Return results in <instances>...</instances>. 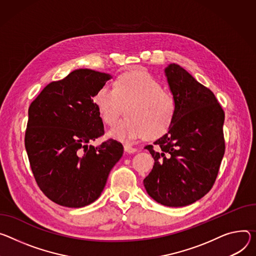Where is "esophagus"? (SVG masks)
<instances>
[{
    "label": "esophagus",
    "mask_w": 256,
    "mask_h": 256,
    "mask_svg": "<svg viewBox=\"0 0 256 256\" xmlns=\"http://www.w3.org/2000/svg\"><path fill=\"white\" fill-rule=\"evenodd\" d=\"M124 151L128 152V153H134L136 151V148H134L132 145H128V144H126L124 146Z\"/></svg>",
    "instance_id": "34e87169"
}]
</instances>
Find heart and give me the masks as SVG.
Listing matches in <instances>:
<instances>
[{
	"label": "heart",
	"mask_w": 256,
	"mask_h": 256,
	"mask_svg": "<svg viewBox=\"0 0 256 256\" xmlns=\"http://www.w3.org/2000/svg\"><path fill=\"white\" fill-rule=\"evenodd\" d=\"M95 106L102 120L112 126L118 120L124 107L128 118L116 124L108 136L120 141L152 138L164 134L176 114V100L162 90L160 82L147 72L120 76L114 88L104 84L94 96Z\"/></svg>",
	"instance_id": "b5f03b06"
}]
</instances>
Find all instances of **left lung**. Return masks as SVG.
<instances>
[{
    "instance_id": "left-lung-1",
    "label": "left lung",
    "mask_w": 256,
    "mask_h": 256,
    "mask_svg": "<svg viewBox=\"0 0 256 256\" xmlns=\"http://www.w3.org/2000/svg\"><path fill=\"white\" fill-rule=\"evenodd\" d=\"M164 72L176 114L155 148L145 147L154 166L144 186L156 202L182 207L201 199L216 182L224 154V112L214 92L180 65L172 63Z\"/></svg>"
}]
</instances>
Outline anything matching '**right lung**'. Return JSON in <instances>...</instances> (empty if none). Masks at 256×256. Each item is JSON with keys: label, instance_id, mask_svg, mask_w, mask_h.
I'll list each match as a JSON object with an SVG mask.
<instances>
[{"label": "right lung", "instance_id": "1", "mask_svg": "<svg viewBox=\"0 0 256 256\" xmlns=\"http://www.w3.org/2000/svg\"><path fill=\"white\" fill-rule=\"evenodd\" d=\"M110 78L76 69L44 86L28 108L24 143L30 168L42 192L59 205L80 208L96 201L124 154L113 138L90 145L104 134L92 98Z\"/></svg>", "mask_w": 256, "mask_h": 256}]
</instances>
